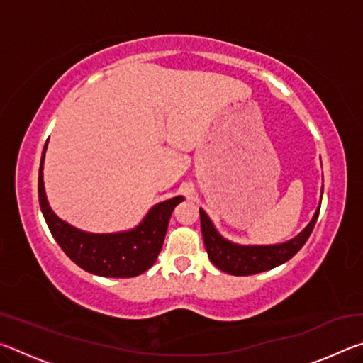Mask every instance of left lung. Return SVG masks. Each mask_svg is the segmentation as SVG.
I'll list each match as a JSON object with an SVG mask.
<instances>
[{
    "label": "left lung",
    "instance_id": "8db88e82",
    "mask_svg": "<svg viewBox=\"0 0 363 363\" xmlns=\"http://www.w3.org/2000/svg\"><path fill=\"white\" fill-rule=\"evenodd\" d=\"M318 211H320V205H318L311 223L306 225V229L285 243L238 245L225 240L216 230V227L213 225L208 214L203 210H200L201 235H203L208 257L218 269L230 275H253L277 267L280 264L291 259L303 248V245L307 242L317 223Z\"/></svg>",
    "mask_w": 363,
    "mask_h": 363
}]
</instances>
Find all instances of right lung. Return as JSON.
<instances>
[{
    "instance_id": "right-lung-1",
    "label": "right lung",
    "mask_w": 363,
    "mask_h": 363,
    "mask_svg": "<svg viewBox=\"0 0 363 363\" xmlns=\"http://www.w3.org/2000/svg\"><path fill=\"white\" fill-rule=\"evenodd\" d=\"M48 143L45 144L38 173V199L46 224L56 238L59 247L70 259L86 272L101 277L128 279L136 277L153 266L163 247L171 213L184 200L174 196L152 208L131 230L115 233H89L70 225L51 210L48 203L45 182H43V163Z\"/></svg>"
}]
</instances>
